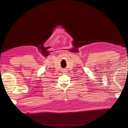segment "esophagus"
<instances>
[{"mask_svg": "<svg viewBox=\"0 0 128 128\" xmlns=\"http://www.w3.org/2000/svg\"><path fill=\"white\" fill-rule=\"evenodd\" d=\"M64 72H65V70H64Z\"/></svg>", "mask_w": 128, "mask_h": 128, "instance_id": "1", "label": "esophagus"}]
</instances>
